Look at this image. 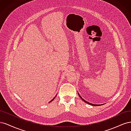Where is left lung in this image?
Instances as JSON below:
<instances>
[{"mask_svg": "<svg viewBox=\"0 0 131 131\" xmlns=\"http://www.w3.org/2000/svg\"><path fill=\"white\" fill-rule=\"evenodd\" d=\"M78 95H79V96L80 97V98H81L84 102H85V103H88V104H90V105H94V106H99V105H101V104H92V103H89V102H87V101H86L85 100H84L82 97H81V96L79 94V93L78 92Z\"/></svg>", "mask_w": 131, "mask_h": 131, "instance_id": "left-lung-1", "label": "left lung"}]
</instances>
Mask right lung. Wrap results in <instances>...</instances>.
Wrapping results in <instances>:
<instances>
[{
  "label": "right lung",
  "instance_id": "right-lung-1",
  "mask_svg": "<svg viewBox=\"0 0 131 131\" xmlns=\"http://www.w3.org/2000/svg\"><path fill=\"white\" fill-rule=\"evenodd\" d=\"M57 95H56V96H57ZM55 97H54V98H53V99H52V100H51V101H50V102H52V101H53V100H54V99H55Z\"/></svg>",
  "mask_w": 131,
  "mask_h": 131
}]
</instances>
